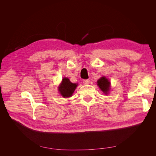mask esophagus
Listing matches in <instances>:
<instances>
[{
    "mask_svg": "<svg viewBox=\"0 0 156 156\" xmlns=\"http://www.w3.org/2000/svg\"><path fill=\"white\" fill-rule=\"evenodd\" d=\"M83 83L84 84L87 85V84H88L90 83V80L89 79H84V80H83Z\"/></svg>",
    "mask_w": 156,
    "mask_h": 156,
    "instance_id": "1",
    "label": "esophagus"
}]
</instances>
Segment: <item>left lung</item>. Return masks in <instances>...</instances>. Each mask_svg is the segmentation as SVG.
<instances>
[{
  "instance_id": "obj_1",
  "label": "left lung",
  "mask_w": 156,
  "mask_h": 156,
  "mask_svg": "<svg viewBox=\"0 0 156 156\" xmlns=\"http://www.w3.org/2000/svg\"><path fill=\"white\" fill-rule=\"evenodd\" d=\"M97 83L98 87L100 88L101 90L105 94H107L108 90L110 89V83L108 81V80L105 77H102L98 80Z\"/></svg>"
}]
</instances>
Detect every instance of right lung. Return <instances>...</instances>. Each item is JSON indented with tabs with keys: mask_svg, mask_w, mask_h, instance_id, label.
<instances>
[{
	"mask_svg": "<svg viewBox=\"0 0 156 156\" xmlns=\"http://www.w3.org/2000/svg\"><path fill=\"white\" fill-rule=\"evenodd\" d=\"M77 86V84L71 83L68 78L64 77L58 87V90L64 98H69L72 96Z\"/></svg>",
	"mask_w": 156,
	"mask_h": 156,
	"instance_id": "obj_1",
	"label": "right lung"
}]
</instances>
